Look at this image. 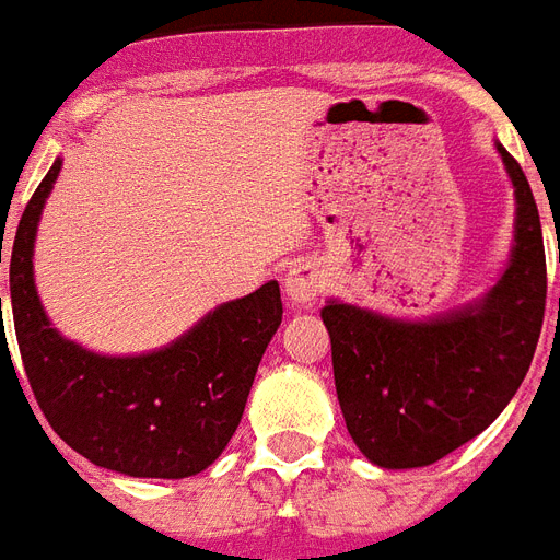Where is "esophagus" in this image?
Wrapping results in <instances>:
<instances>
[{
    "instance_id": "esophagus-1",
    "label": "esophagus",
    "mask_w": 560,
    "mask_h": 560,
    "mask_svg": "<svg viewBox=\"0 0 560 560\" xmlns=\"http://www.w3.org/2000/svg\"><path fill=\"white\" fill-rule=\"evenodd\" d=\"M323 272L314 264H293L284 276V293L293 305H311L323 293Z\"/></svg>"
}]
</instances>
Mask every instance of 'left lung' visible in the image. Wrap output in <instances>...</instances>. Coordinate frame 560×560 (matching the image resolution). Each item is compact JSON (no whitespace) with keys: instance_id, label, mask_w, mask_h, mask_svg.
<instances>
[{"instance_id":"left-lung-1","label":"left lung","mask_w":560,"mask_h":560,"mask_svg":"<svg viewBox=\"0 0 560 560\" xmlns=\"http://www.w3.org/2000/svg\"><path fill=\"white\" fill-rule=\"evenodd\" d=\"M517 194L512 264L477 305L430 323L323 307L351 439L381 468H424L477 439L514 398L538 349L547 255L521 162L497 144Z\"/></svg>"}]
</instances>
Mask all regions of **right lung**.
I'll return each mask as SVG.
<instances>
[{
	"label": "right lung",
	"mask_w": 560,
	"mask_h": 560,
	"mask_svg": "<svg viewBox=\"0 0 560 560\" xmlns=\"http://www.w3.org/2000/svg\"><path fill=\"white\" fill-rule=\"evenodd\" d=\"M57 174L60 160L22 211L11 246L13 331L31 392L51 430L101 468L127 477H194L218 459L241 424L264 349L281 325L279 284L267 281L220 305L168 349L142 358L92 354L48 325L34 290V235ZM4 342L2 334L0 351L11 358Z\"/></svg>",
	"instance_id": "right-lung-1"
}]
</instances>
